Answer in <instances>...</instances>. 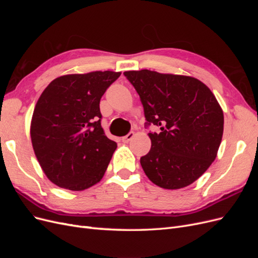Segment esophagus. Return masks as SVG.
Instances as JSON below:
<instances>
[{
	"instance_id": "esophagus-1",
	"label": "esophagus",
	"mask_w": 258,
	"mask_h": 258,
	"mask_svg": "<svg viewBox=\"0 0 258 258\" xmlns=\"http://www.w3.org/2000/svg\"><path fill=\"white\" fill-rule=\"evenodd\" d=\"M134 137H135V132H129V134H128L127 136H124V137L122 138V142L128 143L129 141H131L132 139H134Z\"/></svg>"
}]
</instances>
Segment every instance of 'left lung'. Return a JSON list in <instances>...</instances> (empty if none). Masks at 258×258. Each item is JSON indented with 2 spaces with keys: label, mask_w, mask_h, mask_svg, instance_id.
<instances>
[{
  "label": "left lung",
  "mask_w": 258,
  "mask_h": 258,
  "mask_svg": "<svg viewBox=\"0 0 258 258\" xmlns=\"http://www.w3.org/2000/svg\"><path fill=\"white\" fill-rule=\"evenodd\" d=\"M139 93L152 134L141 157L145 174L165 189L192 184L214 161L224 131V114L207 85L191 76L150 70L123 72Z\"/></svg>",
  "instance_id": "obj_1"
}]
</instances>
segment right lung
Masks as SVG:
<instances>
[{
	"label": "right lung",
	"mask_w": 258,
	"mask_h": 258,
	"mask_svg": "<svg viewBox=\"0 0 258 258\" xmlns=\"http://www.w3.org/2000/svg\"><path fill=\"white\" fill-rule=\"evenodd\" d=\"M120 74L62 75L38 98L31 141L44 173L61 188L84 190L103 177L117 144L101 126L100 100Z\"/></svg>",
	"instance_id": "1"
}]
</instances>
